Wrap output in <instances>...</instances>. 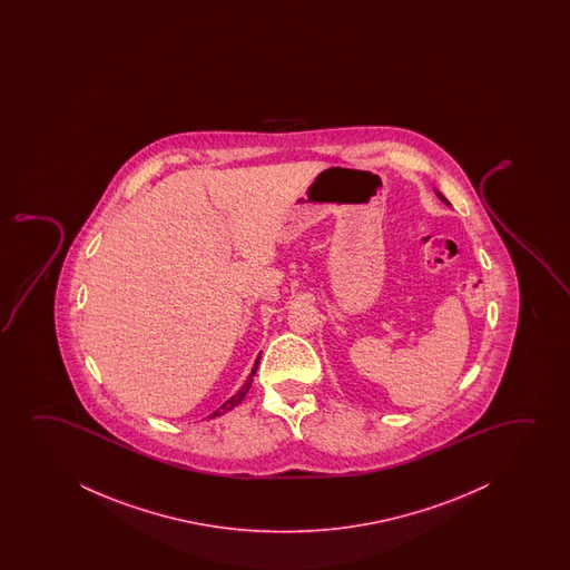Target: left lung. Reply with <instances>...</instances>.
Here are the masks:
<instances>
[{"instance_id":"obj_1","label":"left lung","mask_w":570,"mask_h":570,"mask_svg":"<svg viewBox=\"0 0 570 570\" xmlns=\"http://www.w3.org/2000/svg\"><path fill=\"white\" fill-rule=\"evenodd\" d=\"M436 196H438V198H440V200H442V203L448 204V206H450V203H448V200H445L444 195H442V193H438V190H436Z\"/></svg>"}]
</instances>
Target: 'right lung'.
<instances>
[{
	"mask_svg": "<svg viewBox=\"0 0 570 570\" xmlns=\"http://www.w3.org/2000/svg\"><path fill=\"white\" fill-rule=\"evenodd\" d=\"M258 362H261V356H257V360H255V364H253V370H250L249 377H247V382L243 383L242 390L237 391L234 397L227 399L226 403L219 406V409H216V411L210 414L212 419H214V416H219V414L227 413V411H232V409H235V406L242 403L243 399H245V395H247V391H249L250 383H253V377H255V374H257Z\"/></svg>",
	"mask_w": 570,
	"mask_h": 570,
	"instance_id": "obj_1",
	"label": "right lung"
}]
</instances>
